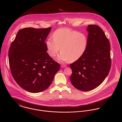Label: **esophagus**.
Wrapping results in <instances>:
<instances>
[{
    "mask_svg": "<svg viewBox=\"0 0 122 122\" xmlns=\"http://www.w3.org/2000/svg\"><path fill=\"white\" fill-rule=\"evenodd\" d=\"M61 68H65V67H66V65H64V64H62V65H61Z\"/></svg>",
    "mask_w": 122,
    "mask_h": 122,
    "instance_id": "34e87169",
    "label": "esophagus"
}]
</instances>
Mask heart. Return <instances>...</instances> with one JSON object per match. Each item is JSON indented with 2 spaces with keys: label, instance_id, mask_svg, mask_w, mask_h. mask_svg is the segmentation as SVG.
I'll list each match as a JSON object with an SVG mask.
<instances>
[{
  "label": "heart",
  "instance_id": "obj_1",
  "mask_svg": "<svg viewBox=\"0 0 122 122\" xmlns=\"http://www.w3.org/2000/svg\"><path fill=\"white\" fill-rule=\"evenodd\" d=\"M52 36L46 42L47 52L51 57H54L61 48V52L58 57L60 61H75L86 50L88 39L84 33L67 28H61L54 32Z\"/></svg>",
  "mask_w": 122,
  "mask_h": 122
}]
</instances>
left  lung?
<instances>
[{
  "label": "left lung",
  "mask_w": 122,
  "mask_h": 122,
  "mask_svg": "<svg viewBox=\"0 0 122 122\" xmlns=\"http://www.w3.org/2000/svg\"><path fill=\"white\" fill-rule=\"evenodd\" d=\"M87 30L88 46L83 55L70 64L72 74L70 77L76 89L87 91L100 85L108 75L111 68L110 46L102 29L89 25Z\"/></svg>",
  "instance_id": "left-lung-1"
}]
</instances>
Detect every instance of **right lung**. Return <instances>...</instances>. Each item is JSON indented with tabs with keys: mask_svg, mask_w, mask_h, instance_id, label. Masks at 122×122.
Wrapping results in <instances>:
<instances>
[{
	"mask_svg": "<svg viewBox=\"0 0 122 122\" xmlns=\"http://www.w3.org/2000/svg\"><path fill=\"white\" fill-rule=\"evenodd\" d=\"M51 29H21L9 48L11 74L19 86L30 92L37 93L48 88L60 69L59 63L46 52L45 41Z\"/></svg>",
	"mask_w": 122,
	"mask_h": 122,
	"instance_id": "1",
	"label": "right lung"
}]
</instances>
